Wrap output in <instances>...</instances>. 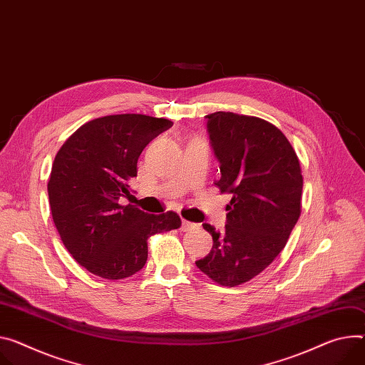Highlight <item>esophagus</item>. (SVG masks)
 I'll use <instances>...</instances> for the list:
<instances>
[{"mask_svg":"<svg viewBox=\"0 0 365 365\" xmlns=\"http://www.w3.org/2000/svg\"><path fill=\"white\" fill-rule=\"evenodd\" d=\"M196 227H197L196 224H193V222H190V221L183 220V221H182V227H180V230H182V231H189V230H193V228H196Z\"/></svg>","mask_w":365,"mask_h":365,"instance_id":"esophagus-1","label":"esophagus"}]
</instances>
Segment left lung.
I'll list each match as a JSON object with an SVG mask.
<instances>
[{"mask_svg":"<svg viewBox=\"0 0 365 365\" xmlns=\"http://www.w3.org/2000/svg\"><path fill=\"white\" fill-rule=\"evenodd\" d=\"M211 147L220 161L215 186L231 193L227 224H210L212 250L196 267L214 282L236 287L269 267L302 214L303 175L282 132L268 120L231 112L207 115Z\"/></svg>","mask_w":365,"mask_h":365,"instance_id":"left-lung-1","label":"left lung"}]
</instances>
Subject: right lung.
<instances>
[{
	"label": "right lung",
	"instance_id": "obj_1",
	"mask_svg": "<svg viewBox=\"0 0 365 365\" xmlns=\"http://www.w3.org/2000/svg\"><path fill=\"white\" fill-rule=\"evenodd\" d=\"M172 120L125 113L81 125L55 155L48 195L55 227L73 257L105 279L134 275L147 262L150 236L176 230L180 217L120 205L137 178L138 157Z\"/></svg>",
	"mask_w": 365,
	"mask_h": 365
}]
</instances>
